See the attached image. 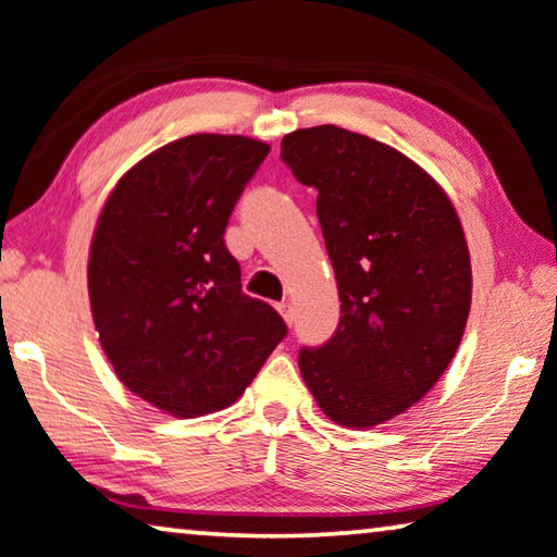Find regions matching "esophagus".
I'll use <instances>...</instances> for the list:
<instances>
[{"mask_svg":"<svg viewBox=\"0 0 557 557\" xmlns=\"http://www.w3.org/2000/svg\"><path fill=\"white\" fill-rule=\"evenodd\" d=\"M277 310H280V315L285 318L287 325L295 323V308H293V305H289V302H280Z\"/></svg>","mask_w":557,"mask_h":557,"instance_id":"esophagus-1","label":"esophagus"}]
</instances>
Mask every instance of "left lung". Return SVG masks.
<instances>
[{
    "mask_svg": "<svg viewBox=\"0 0 557 557\" xmlns=\"http://www.w3.org/2000/svg\"><path fill=\"white\" fill-rule=\"evenodd\" d=\"M280 159L318 191L341 297L333 338L300 348V373L335 424L375 426L432 391L465 335L472 264L459 216L424 169L338 125L289 133Z\"/></svg>",
    "mask_w": 557,
    "mask_h": 557,
    "instance_id": "8db88e82",
    "label": "left lung"
}]
</instances>
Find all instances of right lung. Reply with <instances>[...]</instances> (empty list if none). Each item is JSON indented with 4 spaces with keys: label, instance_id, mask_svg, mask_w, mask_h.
<instances>
[{
    "label": "right lung",
    "instance_id": "obj_1",
    "mask_svg": "<svg viewBox=\"0 0 557 557\" xmlns=\"http://www.w3.org/2000/svg\"><path fill=\"white\" fill-rule=\"evenodd\" d=\"M270 146L197 133L125 174L98 219L88 289L96 331L125 388L194 419L237 401L287 335L242 293L224 245L234 203Z\"/></svg>",
    "mask_w": 557,
    "mask_h": 557
}]
</instances>
